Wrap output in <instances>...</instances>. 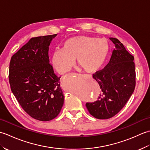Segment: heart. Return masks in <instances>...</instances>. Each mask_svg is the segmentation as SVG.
Segmentation results:
<instances>
[{
  "label": "heart",
  "mask_w": 150,
  "mask_h": 150,
  "mask_svg": "<svg viewBox=\"0 0 150 150\" xmlns=\"http://www.w3.org/2000/svg\"><path fill=\"white\" fill-rule=\"evenodd\" d=\"M110 51V45L104 39L79 35L65 40L62 47L53 51L52 62L60 74L69 71L77 63L85 71L93 73L99 69L106 61Z\"/></svg>",
  "instance_id": "obj_1"
}]
</instances>
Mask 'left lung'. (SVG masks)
<instances>
[{"instance_id": "obj_1", "label": "left lung", "mask_w": 150, "mask_h": 150, "mask_svg": "<svg viewBox=\"0 0 150 150\" xmlns=\"http://www.w3.org/2000/svg\"><path fill=\"white\" fill-rule=\"evenodd\" d=\"M115 48L110 62L93 74L101 89L98 100L86 104L89 112L98 119L114 117L125 106L135 88L134 57L116 38H110Z\"/></svg>"}]
</instances>
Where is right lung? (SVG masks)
<instances>
[{"instance_id":"right-lung-1","label":"right lung","mask_w":150,"mask_h":150,"mask_svg":"<svg viewBox=\"0 0 150 150\" xmlns=\"http://www.w3.org/2000/svg\"><path fill=\"white\" fill-rule=\"evenodd\" d=\"M57 34L33 37L11 57L9 81L18 103L30 117L52 120L64 104L60 78L50 64L48 50Z\"/></svg>"}]
</instances>
